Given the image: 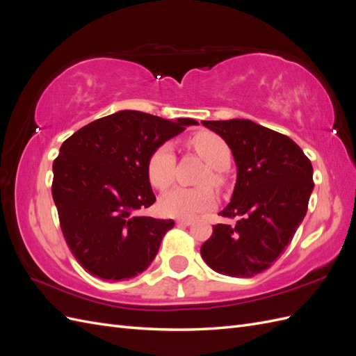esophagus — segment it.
Listing matches in <instances>:
<instances>
[{"label": "esophagus", "instance_id": "obj_1", "mask_svg": "<svg viewBox=\"0 0 356 356\" xmlns=\"http://www.w3.org/2000/svg\"><path fill=\"white\" fill-rule=\"evenodd\" d=\"M177 222L181 224V225H190V224L193 222V220H188V218H178Z\"/></svg>", "mask_w": 356, "mask_h": 356}]
</instances>
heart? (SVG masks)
Instances as JSON below:
<instances>
[{
	"instance_id": "1",
	"label": "heart",
	"mask_w": 356,
	"mask_h": 356,
	"mask_svg": "<svg viewBox=\"0 0 356 356\" xmlns=\"http://www.w3.org/2000/svg\"><path fill=\"white\" fill-rule=\"evenodd\" d=\"M188 145L209 165L202 182H211V184L220 187L224 182L221 169L227 168L232 160V152L227 143L217 134L202 131L188 139ZM175 165L177 159L170 144L165 143L154 148L147 160V177L149 184L157 190H166L174 181ZM213 204L215 195L207 186L195 188L175 187L160 197L159 209L166 217L186 218L207 211Z\"/></svg>"
}]
</instances>
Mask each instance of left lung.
Instances as JSON below:
<instances>
[{
	"label": "left lung",
	"instance_id": "obj_1",
	"mask_svg": "<svg viewBox=\"0 0 356 356\" xmlns=\"http://www.w3.org/2000/svg\"><path fill=\"white\" fill-rule=\"evenodd\" d=\"M230 147L236 166L232 202L220 215L239 218L213 225L200 248L212 270L252 277L270 267L307 212L314 168L293 139L243 118L202 122Z\"/></svg>",
	"mask_w": 356,
	"mask_h": 356
}]
</instances>
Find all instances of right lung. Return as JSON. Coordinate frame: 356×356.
<instances>
[{"label":"right lung","instance_id":"obj_1","mask_svg":"<svg viewBox=\"0 0 356 356\" xmlns=\"http://www.w3.org/2000/svg\"><path fill=\"white\" fill-rule=\"evenodd\" d=\"M190 124L197 122L124 110L86 124L62 144L51 196L63 238L86 272L114 282L152 264L175 222L136 215L156 202L147 160Z\"/></svg>","mask_w":356,"mask_h":356}]
</instances>
